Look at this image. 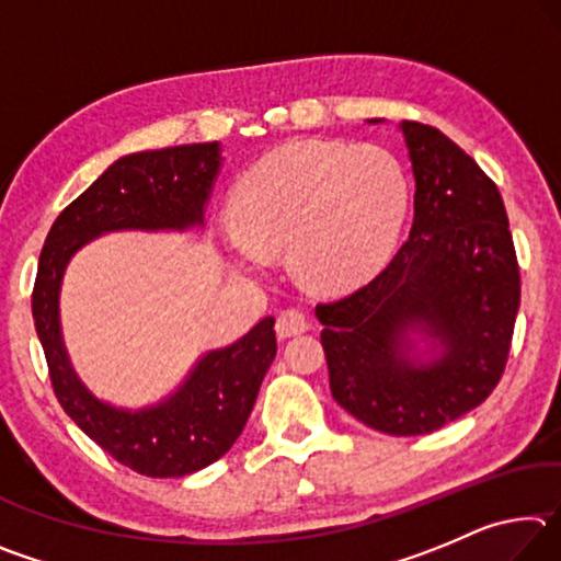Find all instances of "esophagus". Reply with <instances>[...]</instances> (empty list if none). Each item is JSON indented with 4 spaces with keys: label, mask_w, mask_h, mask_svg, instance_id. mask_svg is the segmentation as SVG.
<instances>
[{
    "label": "esophagus",
    "mask_w": 561,
    "mask_h": 561,
    "mask_svg": "<svg viewBox=\"0 0 561 561\" xmlns=\"http://www.w3.org/2000/svg\"><path fill=\"white\" fill-rule=\"evenodd\" d=\"M309 329V319L304 314L301 309H284L282 314L277 317V334L282 339H289V336H297L301 331Z\"/></svg>",
    "instance_id": "1"
}]
</instances>
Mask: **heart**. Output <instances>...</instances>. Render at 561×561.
I'll list each match as a JSON object with an SVG mask.
<instances>
[{
	"instance_id": "obj_1",
	"label": "heart",
	"mask_w": 561,
	"mask_h": 561,
	"mask_svg": "<svg viewBox=\"0 0 561 561\" xmlns=\"http://www.w3.org/2000/svg\"><path fill=\"white\" fill-rule=\"evenodd\" d=\"M405 207L408 180L388 150L299 140L242 178L230 247L242 272L257 274L272 254L289 250L304 282L348 287L381 262Z\"/></svg>"
}]
</instances>
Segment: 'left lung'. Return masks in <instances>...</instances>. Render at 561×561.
<instances>
[{"instance_id":"8db88e82","label":"left lung","mask_w":561,"mask_h":561,"mask_svg":"<svg viewBox=\"0 0 561 561\" xmlns=\"http://www.w3.org/2000/svg\"><path fill=\"white\" fill-rule=\"evenodd\" d=\"M378 123V121H374ZM401 133L415 197L408 240L383 272L317 307L331 396L388 435H423L478 408L505 371L519 267L497 185L417 121ZM411 333L432 341L428 362Z\"/></svg>"}]
</instances>
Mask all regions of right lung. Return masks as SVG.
<instances>
[{
    "label": "right lung",
    "mask_w": 561,
    "mask_h": 561,
    "mask_svg": "<svg viewBox=\"0 0 561 561\" xmlns=\"http://www.w3.org/2000/svg\"><path fill=\"white\" fill-rule=\"evenodd\" d=\"M220 150L215 140L118 158L56 217L39 254L32 314L54 393L93 443L148 478H183L232 448L277 354L274 319H262L232 346L207 351L165 401L123 411L99 401L73 371L59 324L61 279L73 254L103 232L201 227Z\"/></svg>",
    "instance_id": "right-lung-1"
}]
</instances>
